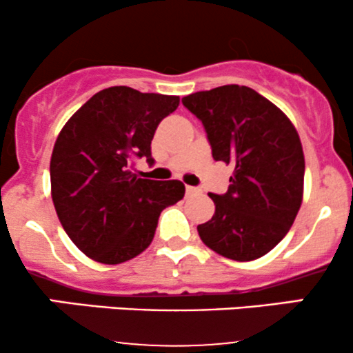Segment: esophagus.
Segmentation results:
<instances>
[{"instance_id": "34e87169", "label": "esophagus", "mask_w": 353, "mask_h": 353, "mask_svg": "<svg viewBox=\"0 0 353 353\" xmlns=\"http://www.w3.org/2000/svg\"><path fill=\"white\" fill-rule=\"evenodd\" d=\"M199 192V189L197 188H192V185H185V194H188V196H194V194H197Z\"/></svg>"}]
</instances>
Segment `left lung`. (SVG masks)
<instances>
[{
    "label": "left lung",
    "mask_w": 353,
    "mask_h": 353,
    "mask_svg": "<svg viewBox=\"0 0 353 353\" xmlns=\"http://www.w3.org/2000/svg\"><path fill=\"white\" fill-rule=\"evenodd\" d=\"M182 104L204 125L214 161L234 165L225 194H209L216 212L197 232L214 252L245 262L272 250L302 204L303 163L297 131L283 112L239 84L199 91Z\"/></svg>",
    "instance_id": "1"
}]
</instances>
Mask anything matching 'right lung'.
Here are the masks:
<instances>
[{
    "mask_svg": "<svg viewBox=\"0 0 353 353\" xmlns=\"http://www.w3.org/2000/svg\"><path fill=\"white\" fill-rule=\"evenodd\" d=\"M179 96L112 86L96 92L61 129L51 156V196L76 247L101 264H121L149 247L168 205L184 197L181 181L137 177L154 164L157 125Z\"/></svg>",
    "mask_w": 353,
    "mask_h": 353,
    "instance_id": "add662e5",
    "label": "right lung"
}]
</instances>
